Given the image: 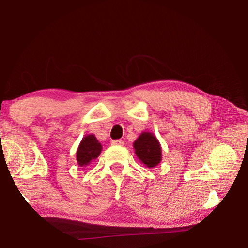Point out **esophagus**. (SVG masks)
Segmentation results:
<instances>
[{
  "label": "esophagus",
  "mask_w": 248,
  "mask_h": 248,
  "mask_svg": "<svg viewBox=\"0 0 248 248\" xmlns=\"http://www.w3.org/2000/svg\"><path fill=\"white\" fill-rule=\"evenodd\" d=\"M111 144L112 145H124V142L123 140H112Z\"/></svg>",
  "instance_id": "34e87169"
}]
</instances>
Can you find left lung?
<instances>
[{
	"label": "left lung",
	"instance_id": "1",
	"mask_svg": "<svg viewBox=\"0 0 248 248\" xmlns=\"http://www.w3.org/2000/svg\"><path fill=\"white\" fill-rule=\"evenodd\" d=\"M137 156L149 169L156 166L162 159V149L158 140L153 133L142 132L133 142Z\"/></svg>",
	"mask_w": 248,
	"mask_h": 248
}]
</instances>
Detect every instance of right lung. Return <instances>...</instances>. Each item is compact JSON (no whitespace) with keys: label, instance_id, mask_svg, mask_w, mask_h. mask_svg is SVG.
Masks as SVG:
<instances>
[{"label":"right lung","instance_id":"right-lung-1","mask_svg":"<svg viewBox=\"0 0 248 248\" xmlns=\"http://www.w3.org/2000/svg\"><path fill=\"white\" fill-rule=\"evenodd\" d=\"M100 152H102V144L96 139L94 134L85 136L79 143L77 152L78 164L79 166H87L99 156Z\"/></svg>","mask_w":248,"mask_h":248}]
</instances>
